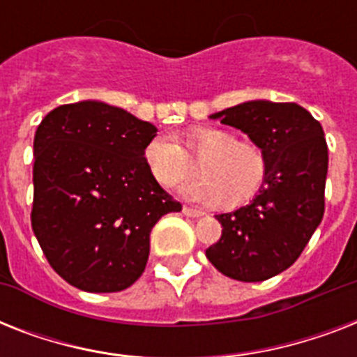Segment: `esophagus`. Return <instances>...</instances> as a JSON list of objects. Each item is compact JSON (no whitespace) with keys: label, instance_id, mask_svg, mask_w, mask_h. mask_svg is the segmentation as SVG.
I'll return each mask as SVG.
<instances>
[{"label":"esophagus","instance_id":"34e87169","mask_svg":"<svg viewBox=\"0 0 357 357\" xmlns=\"http://www.w3.org/2000/svg\"><path fill=\"white\" fill-rule=\"evenodd\" d=\"M183 215H187V217H192V218H198V217H202L204 213H202L200 209H196V207L183 206Z\"/></svg>","mask_w":357,"mask_h":357}]
</instances>
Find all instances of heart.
Listing matches in <instances>:
<instances>
[{
    "label": "heart",
    "instance_id": "heart-1",
    "mask_svg": "<svg viewBox=\"0 0 357 357\" xmlns=\"http://www.w3.org/2000/svg\"><path fill=\"white\" fill-rule=\"evenodd\" d=\"M200 161L202 178L183 192L192 200L235 209L254 200L268 178V153L255 140L215 126H196L181 135V146L170 137H155L144 148L148 172L162 189L183 185Z\"/></svg>",
    "mask_w": 357,
    "mask_h": 357
}]
</instances>
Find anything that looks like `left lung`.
<instances>
[{
    "label": "left lung",
    "mask_w": 357,
    "mask_h": 357,
    "mask_svg": "<svg viewBox=\"0 0 357 357\" xmlns=\"http://www.w3.org/2000/svg\"><path fill=\"white\" fill-rule=\"evenodd\" d=\"M213 119L265 148L268 178L250 206L217 215L222 235L206 255L224 276L263 282L293 265L321 224L328 174L324 131L296 103L257 100Z\"/></svg>",
    "instance_id": "1"
}]
</instances>
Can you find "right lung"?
Returning <instances> with one entry per match:
<instances>
[{
	"label": "right lung",
	"mask_w": 357,
	"mask_h": 357,
	"mask_svg": "<svg viewBox=\"0 0 357 357\" xmlns=\"http://www.w3.org/2000/svg\"><path fill=\"white\" fill-rule=\"evenodd\" d=\"M157 129L102 102L61 105L35 133L31 226L70 285L116 293L144 272L150 231L181 211L144 162Z\"/></svg>",
	"instance_id": "add662e5"
}]
</instances>
